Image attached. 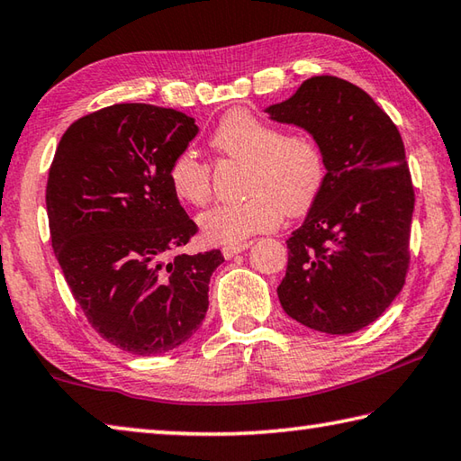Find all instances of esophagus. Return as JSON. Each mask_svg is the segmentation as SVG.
Instances as JSON below:
<instances>
[{"instance_id": "1", "label": "esophagus", "mask_w": 461, "mask_h": 461, "mask_svg": "<svg viewBox=\"0 0 461 461\" xmlns=\"http://www.w3.org/2000/svg\"><path fill=\"white\" fill-rule=\"evenodd\" d=\"M252 246L249 244V241H240V244H225L223 248H221V252H223V256L225 258H233V256H238V254H241V252H246V249Z\"/></svg>"}]
</instances>
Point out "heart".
I'll return each instance as SVG.
<instances>
[{
	"label": "heart",
	"mask_w": 461,
	"mask_h": 461,
	"mask_svg": "<svg viewBox=\"0 0 461 461\" xmlns=\"http://www.w3.org/2000/svg\"><path fill=\"white\" fill-rule=\"evenodd\" d=\"M217 155L244 161V191L240 202L217 203L199 215L202 233L215 244H240L254 233L270 231L282 213L308 212L321 195L326 165L316 140L284 132L248 111H230L209 139ZM169 183L181 202L203 205L212 197V171L194 153L171 163Z\"/></svg>",
	"instance_id": "heart-1"
}]
</instances>
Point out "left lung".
I'll return each mask as SVG.
<instances>
[{
	"mask_svg": "<svg viewBox=\"0 0 461 461\" xmlns=\"http://www.w3.org/2000/svg\"><path fill=\"white\" fill-rule=\"evenodd\" d=\"M266 113L311 132L326 165L321 195L286 240L280 304L318 332L361 330L405 284L415 194L403 140L363 88L337 77L304 80Z\"/></svg>",
	"mask_w": 461,
	"mask_h": 461,
	"instance_id": "obj_1",
	"label": "left lung"
}]
</instances>
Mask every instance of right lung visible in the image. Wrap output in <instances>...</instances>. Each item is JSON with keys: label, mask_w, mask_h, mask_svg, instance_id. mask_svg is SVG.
Masks as SVG:
<instances>
[{"label": "right lung", "mask_w": 461, "mask_h": 461, "mask_svg": "<svg viewBox=\"0 0 461 461\" xmlns=\"http://www.w3.org/2000/svg\"><path fill=\"white\" fill-rule=\"evenodd\" d=\"M195 119L153 104H114L72 122L46 185L58 264L100 337L150 357L181 347L203 322L220 249H179L197 233L169 183Z\"/></svg>", "instance_id": "right-lung-1"}]
</instances>
